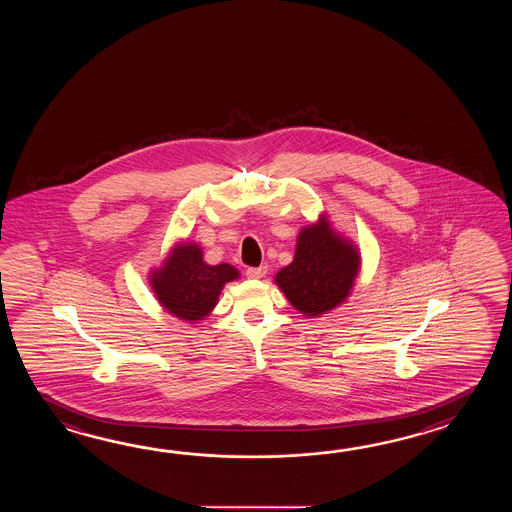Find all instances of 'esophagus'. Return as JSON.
Listing matches in <instances>:
<instances>
[{
  "label": "esophagus",
  "mask_w": 512,
  "mask_h": 512,
  "mask_svg": "<svg viewBox=\"0 0 512 512\" xmlns=\"http://www.w3.org/2000/svg\"><path fill=\"white\" fill-rule=\"evenodd\" d=\"M247 278H252V280H258V278H263L265 274H267V267L265 265H261V267H249L247 271Z\"/></svg>",
  "instance_id": "esophagus-1"
}]
</instances>
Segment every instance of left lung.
Listing matches in <instances>:
<instances>
[{"instance_id":"left-lung-1","label":"left lung","mask_w":512,"mask_h":512,"mask_svg":"<svg viewBox=\"0 0 512 512\" xmlns=\"http://www.w3.org/2000/svg\"><path fill=\"white\" fill-rule=\"evenodd\" d=\"M360 267L359 251L326 218L298 234L294 260L276 274L287 300L304 315L320 316L348 298Z\"/></svg>"}]
</instances>
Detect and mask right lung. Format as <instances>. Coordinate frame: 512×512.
Instances as JSON below:
<instances>
[{
    "label": "right lung",
    "mask_w": 512,
    "mask_h": 512,
    "mask_svg": "<svg viewBox=\"0 0 512 512\" xmlns=\"http://www.w3.org/2000/svg\"><path fill=\"white\" fill-rule=\"evenodd\" d=\"M240 276L229 263L208 265L197 243H179L163 267L152 272L153 293L168 313L203 320L218 304L223 285Z\"/></svg>",
    "instance_id": "right-lung-1"
}]
</instances>
